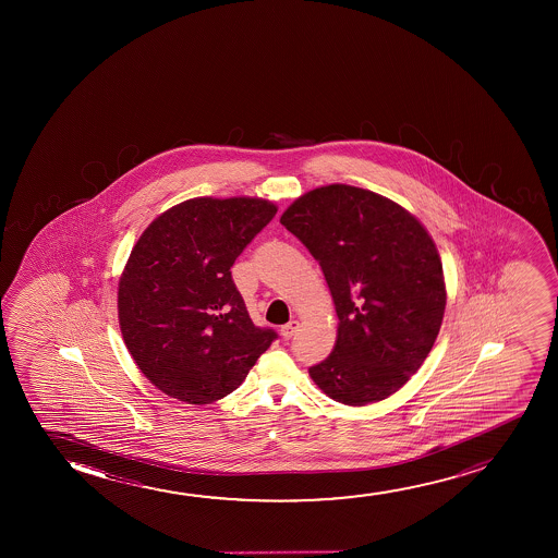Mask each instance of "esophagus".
<instances>
[{
	"label": "esophagus",
	"mask_w": 558,
	"mask_h": 558,
	"mask_svg": "<svg viewBox=\"0 0 558 558\" xmlns=\"http://www.w3.org/2000/svg\"><path fill=\"white\" fill-rule=\"evenodd\" d=\"M299 328V322L298 320H291L286 324V326H282V329H280V333H282L283 339H291V337L295 336V331H298Z\"/></svg>",
	"instance_id": "1"
}]
</instances>
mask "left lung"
<instances>
[{
	"mask_svg": "<svg viewBox=\"0 0 558 558\" xmlns=\"http://www.w3.org/2000/svg\"><path fill=\"white\" fill-rule=\"evenodd\" d=\"M280 222L318 260L339 318L333 351L308 367L313 381L347 405L395 395L442 326V263L427 229L397 202L351 184L306 192Z\"/></svg>",
	"mask_w": 558,
	"mask_h": 558,
	"instance_id": "8db88e82",
	"label": "left lung"
}]
</instances>
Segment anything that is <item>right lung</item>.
I'll use <instances>...</instances> for the list:
<instances>
[{
	"mask_svg": "<svg viewBox=\"0 0 558 558\" xmlns=\"http://www.w3.org/2000/svg\"><path fill=\"white\" fill-rule=\"evenodd\" d=\"M263 198H192L156 217L118 286L123 341L168 397L211 404L238 389L275 329L253 324L230 267L272 221Z\"/></svg>",
	"mask_w": 558,
	"mask_h": 558,
	"instance_id": "1",
	"label": "right lung"
}]
</instances>
